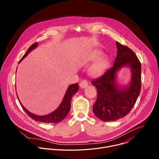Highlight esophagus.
I'll return each instance as SVG.
<instances>
[{
	"instance_id": "1",
	"label": "esophagus",
	"mask_w": 159,
	"mask_h": 159,
	"mask_svg": "<svg viewBox=\"0 0 159 159\" xmlns=\"http://www.w3.org/2000/svg\"><path fill=\"white\" fill-rule=\"evenodd\" d=\"M79 85H80V87L82 89H84V88H85L88 85V82H87V81L86 80H82L80 82Z\"/></svg>"
}]
</instances>
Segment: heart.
I'll return each instance as SVG.
<instances>
[{
    "label": "heart",
    "instance_id": "b5f03b06",
    "mask_svg": "<svg viewBox=\"0 0 159 159\" xmlns=\"http://www.w3.org/2000/svg\"><path fill=\"white\" fill-rule=\"evenodd\" d=\"M102 55V53L99 51L96 52L94 53H93L88 58V61H94L96 60L98 57H99ZM106 58L104 56H102L98 58L96 62L90 67V71L91 72L93 75H99L106 68Z\"/></svg>",
    "mask_w": 159,
    "mask_h": 159
}]
</instances>
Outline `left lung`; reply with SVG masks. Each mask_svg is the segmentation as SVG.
<instances>
[{"instance_id": "left-lung-1", "label": "left lung", "mask_w": 159, "mask_h": 159, "mask_svg": "<svg viewBox=\"0 0 159 159\" xmlns=\"http://www.w3.org/2000/svg\"><path fill=\"white\" fill-rule=\"evenodd\" d=\"M117 56L113 66L92 84L98 97L93 106L94 114L103 121H116L126 116L134 106L141 90V63L128 47L116 41ZM123 67L130 69V79L125 86L117 80V73Z\"/></svg>"}]
</instances>
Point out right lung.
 I'll use <instances>...</instances> for the list:
<instances>
[{"mask_svg": "<svg viewBox=\"0 0 159 159\" xmlns=\"http://www.w3.org/2000/svg\"><path fill=\"white\" fill-rule=\"evenodd\" d=\"M38 43H35L33 44H32L28 50L26 54L20 60V61H19V63L23 60L32 50H33L36 47H38ZM78 90H79V84L77 83L70 85L69 87H68L66 90V93L65 94V96L63 97V99L61 102L60 103V104L59 105V106L55 111L50 112V114L43 115V116L37 115L29 111L27 109H26V107H24L23 105L22 104L20 100L19 99L17 95V96L19 102L21 105L22 109H24V111L27 113V115L33 120H34L36 121H39V122L44 123H57L63 120H64L65 117L67 116V115L69 114L71 107V99L72 96L77 93Z\"/></svg>", "mask_w": 159, "mask_h": 159, "instance_id": "add662e5", "label": "right lung"}]
</instances>
